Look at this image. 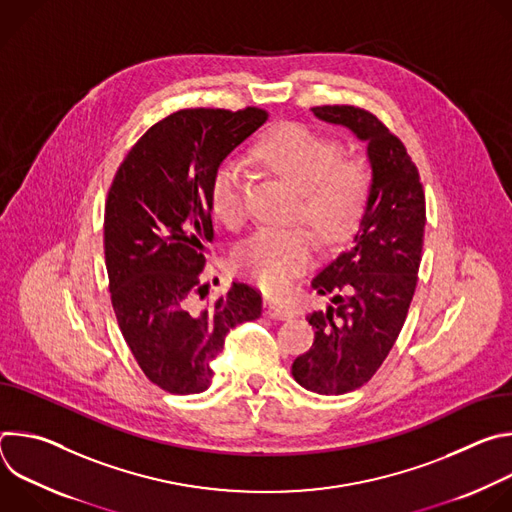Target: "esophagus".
Listing matches in <instances>:
<instances>
[{"label": "esophagus", "mask_w": 512, "mask_h": 512, "mask_svg": "<svg viewBox=\"0 0 512 512\" xmlns=\"http://www.w3.org/2000/svg\"><path fill=\"white\" fill-rule=\"evenodd\" d=\"M263 314L267 318H273V320H289V318H294V312H291L287 306H281V304H277L273 300H265Z\"/></svg>", "instance_id": "obj_1"}]
</instances>
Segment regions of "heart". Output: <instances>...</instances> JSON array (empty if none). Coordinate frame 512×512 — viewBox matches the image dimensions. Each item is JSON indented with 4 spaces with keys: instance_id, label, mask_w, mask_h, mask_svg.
Here are the masks:
<instances>
[{
    "instance_id": "obj_1",
    "label": "heart",
    "mask_w": 512,
    "mask_h": 512,
    "mask_svg": "<svg viewBox=\"0 0 512 512\" xmlns=\"http://www.w3.org/2000/svg\"><path fill=\"white\" fill-rule=\"evenodd\" d=\"M259 160L302 190V212L326 239H342L358 221L371 190L369 166L342 158L338 141L304 125H283L257 145ZM249 172L237 158L218 166L210 204L218 221L239 227L247 216ZM314 237L306 229L263 227L237 253V263L269 291H283L312 259Z\"/></svg>"
}]
</instances>
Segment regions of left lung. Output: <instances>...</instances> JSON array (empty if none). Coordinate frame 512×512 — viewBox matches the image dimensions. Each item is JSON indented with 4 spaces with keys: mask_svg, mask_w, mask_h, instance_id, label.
Here are the masks:
<instances>
[{
    "mask_svg": "<svg viewBox=\"0 0 512 512\" xmlns=\"http://www.w3.org/2000/svg\"><path fill=\"white\" fill-rule=\"evenodd\" d=\"M312 111L367 143L371 164V190L350 247L312 279L330 304L308 314L314 344L291 364L304 389L342 395L371 381L405 324L421 263L425 194L405 145L373 113L350 105Z\"/></svg>",
    "mask_w": 512,
    "mask_h": 512,
    "instance_id": "8db88e82",
    "label": "left lung"
}]
</instances>
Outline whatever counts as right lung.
Segmentation results:
<instances>
[{"instance_id": "right-lung-1", "label": "right lung", "mask_w": 512, "mask_h": 512, "mask_svg": "<svg viewBox=\"0 0 512 512\" xmlns=\"http://www.w3.org/2000/svg\"><path fill=\"white\" fill-rule=\"evenodd\" d=\"M267 121L255 107L182 109L145 131L119 166L105 204L111 304L139 369L168 393L210 387V360L231 328L261 316L259 291L233 281L202 302L214 239L210 188L223 160Z\"/></svg>"}]
</instances>
